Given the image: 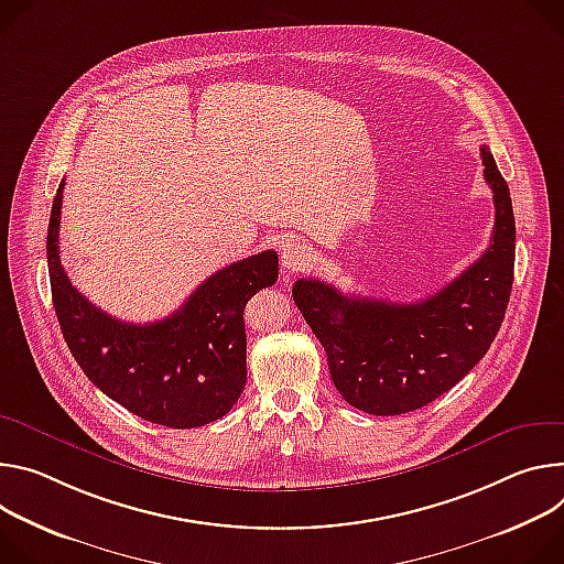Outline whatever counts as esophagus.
Here are the masks:
<instances>
[{
  "mask_svg": "<svg viewBox=\"0 0 564 564\" xmlns=\"http://www.w3.org/2000/svg\"><path fill=\"white\" fill-rule=\"evenodd\" d=\"M311 248L304 246L302 241H291L284 246L282 250V267L291 273V271H304L311 264Z\"/></svg>",
  "mask_w": 564,
  "mask_h": 564,
  "instance_id": "esophagus-1",
  "label": "esophagus"
}]
</instances>
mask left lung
<instances>
[{"label": "left lung", "instance_id": "1", "mask_svg": "<svg viewBox=\"0 0 564 564\" xmlns=\"http://www.w3.org/2000/svg\"><path fill=\"white\" fill-rule=\"evenodd\" d=\"M481 161L495 202L490 246L442 291L401 304L343 295L314 278L293 284L300 314L327 351L336 390L367 414H405L440 399L484 358L502 327L513 289L516 217L486 145Z\"/></svg>", "mask_w": 564, "mask_h": 564}]
</instances>
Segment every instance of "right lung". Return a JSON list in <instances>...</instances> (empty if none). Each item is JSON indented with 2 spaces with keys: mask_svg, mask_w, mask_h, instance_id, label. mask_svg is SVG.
Here are the masks:
<instances>
[{
  "mask_svg": "<svg viewBox=\"0 0 564 564\" xmlns=\"http://www.w3.org/2000/svg\"><path fill=\"white\" fill-rule=\"evenodd\" d=\"M53 199L46 262L55 316L76 362L109 399L167 427H199L224 416L246 386L243 306L278 280V253L239 260L213 273L172 316L134 325L94 306L59 262V208Z\"/></svg>",
  "mask_w": 564,
  "mask_h": 564,
  "instance_id": "add662e5",
  "label": "right lung"
}]
</instances>
